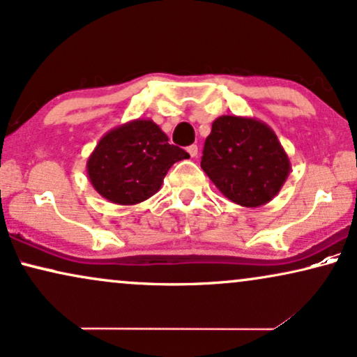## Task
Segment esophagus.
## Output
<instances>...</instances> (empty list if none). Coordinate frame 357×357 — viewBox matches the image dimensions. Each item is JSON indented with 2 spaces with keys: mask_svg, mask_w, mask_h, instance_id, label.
Returning <instances> with one entry per match:
<instances>
[{
  "mask_svg": "<svg viewBox=\"0 0 357 357\" xmlns=\"http://www.w3.org/2000/svg\"><path fill=\"white\" fill-rule=\"evenodd\" d=\"M188 153H189V156H191V158H196L197 156V146L196 145L188 146Z\"/></svg>",
  "mask_w": 357,
  "mask_h": 357,
  "instance_id": "1",
  "label": "esophagus"
}]
</instances>
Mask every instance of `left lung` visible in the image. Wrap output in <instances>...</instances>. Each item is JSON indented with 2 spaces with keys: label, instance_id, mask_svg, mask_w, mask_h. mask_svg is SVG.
Masks as SVG:
<instances>
[{
  "label": "left lung",
  "instance_id": "1",
  "mask_svg": "<svg viewBox=\"0 0 357 357\" xmlns=\"http://www.w3.org/2000/svg\"><path fill=\"white\" fill-rule=\"evenodd\" d=\"M201 168L229 201L259 207L280 192L291 165L267 123L222 115L214 120L206 138Z\"/></svg>",
  "mask_w": 357,
  "mask_h": 357
}]
</instances>
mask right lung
<instances>
[{"mask_svg":"<svg viewBox=\"0 0 357 357\" xmlns=\"http://www.w3.org/2000/svg\"><path fill=\"white\" fill-rule=\"evenodd\" d=\"M186 158L155 121L137 119L103 135L87 160V176L107 201L133 206L160 191L171 166Z\"/></svg>","mask_w":357,"mask_h":357,"instance_id":"1","label":"right lung"}]
</instances>
